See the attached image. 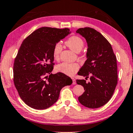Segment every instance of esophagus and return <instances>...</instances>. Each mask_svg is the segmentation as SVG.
Here are the masks:
<instances>
[{
    "instance_id": "1",
    "label": "esophagus",
    "mask_w": 133,
    "mask_h": 133,
    "mask_svg": "<svg viewBox=\"0 0 133 133\" xmlns=\"http://www.w3.org/2000/svg\"><path fill=\"white\" fill-rule=\"evenodd\" d=\"M72 81H73V83H72V84H73V85H76V80H75V79L74 78H72Z\"/></svg>"
}]
</instances>
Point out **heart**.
<instances>
[{
    "label": "heart",
    "mask_w": 133,
    "mask_h": 133,
    "mask_svg": "<svg viewBox=\"0 0 133 133\" xmlns=\"http://www.w3.org/2000/svg\"><path fill=\"white\" fill-rule=\"evenodd\" d=\"M67 46L75 51V52H79L82 50L84 46V42L78 36H73L69 37L66 41ZM62 45L60 43H57L53 48V57L55 60H58L61 51H62ZM79 66L78 63H62L56 66L57 72H60L67 76H73L79 70Z\"/></svg>",
    "instance_id": "obj_1"
}]
</instances>
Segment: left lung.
Returning <instances> with one entry per match:
<instances>
[{
	"mask_svg": "<svg viewBox=\"0 0 133 133\" xmlns=\"http://www.w3.org/2000/svg\"><path fill=\"white\" fill-rule=\"evenodd\" d=\"M76 33L86 39L88 45L87 60L78 75L90 76V79L88 83L84 79L76 80L85 90L78 97L79 102L87 108H98L110 100L117 85L116 57L110 43L95 29L80 28Z\"/></svg>",
	"mask_w": 133,
	"mask_h": 133,
	"instance_id": "1",
	"label": "left lung"
}]
</instances>
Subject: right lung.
Here are the masks:
<instances>
[{"instance_id":"add662e5","label":"right lung","mask_w":133,"mask_h":133,"mask_svg":"<svg viewBox=\"0 0 133 133\" xmlns=\"http://www.w3.org/2000/svg\"><path fill=\"white\" fill-rule=\"evenodd\" d=\"M70 33L67 28L43 27L21 43L14 63V83L19 97L30 108H49L58 100L62 88L72 84L63 73H51L54 46Z\"/></svg>"}]
</instances>
